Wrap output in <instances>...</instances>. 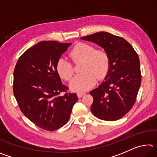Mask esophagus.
Masks as SVG:
<instances>
[{"instance_id": "obj_1", "label": "esophagus", "mask_w": 157, "mask_h": 157, "mask_svg": "<svg viewBox=\"0 0 157 157\" xmlns=\"http://www.w3.org/2000/svg\"><path fill=\"white\" fill-rule=\"evenodd\" d=\"M86 93L85 92H80V93H78V98H81L82 96H83L84 95H85Z\"/></svg>"}]
</instances>
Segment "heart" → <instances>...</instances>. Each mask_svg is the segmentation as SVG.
I'll use <instances>...</instances> for the list:
<instances>
[{"label":"heart","mask_w":157,"mask_h":157,"mask_svg":"<svg viewBox=\"0 0 157 157\" xmlns=\"http://www.w3.org/2000/svg\"><path fill=\"white\" fill-rule=\"evenodd\" d=\"M74 63L82 61L80 71L70 83L71 89L75 91H84L92 87L96 82L105 78L109 66V57L104 50L98 49L91 45L78 43L69 53ZM57 71L59 76L66 81L71 80L74 75L72 63L64 57H60L57 63Z\"/></svg>","instance_id":"heart-1"}]
</instances>
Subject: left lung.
I'll return each instance as SVG.
<instances>
[{
    "instance_id": "obj_1",
    "label": "left lung",
    "mask_w": 157,
    "mask_h": 157,
    "mask_svg": "<svg viewBox=\"0 0 157 157\" xmlns=\"http://www.w3.org/2000/svg\"><path fill=\"white\" fill-rule=\"evenodd\" d=\"M105 49L109 57L105 80L90 92L91 110L101 120L117 121L127 114L136 100L141 84L140 61L132 45L123 37L100 32L81 37Z\"/></svg>"
}]
</instances>
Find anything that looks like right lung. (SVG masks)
<instances>
[{
	"label": "right lung",
	"mask_w": 157,
	"mask_h": 157,
	"mask_svg": "<svg viewBox=\"0 0 157 157\" xmlns=\"http://www.w3.org/2000/svg\"><path fill=\"white\" fill-rule=\"evenodd\" d=\"M71 45L41 41L26 50L15 66L13 92L18 107L36 126L46 131L66 124L78 100L77 94L69 93L62 83L57 71L58 59Z\"/></svg>",
	"instance_id": "right-lung-1"
}]
</instances>
